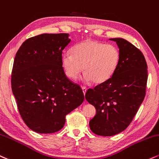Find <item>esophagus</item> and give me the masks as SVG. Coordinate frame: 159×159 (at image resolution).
Wrapping results in <instances>:
<instances>
[{
    "mask_svg": "<svg viewBox=\"0 0 159 159\" xmlns=\"http://www.w3.org/2000/svg\"><path fill=\"white\" fill-rule=\"evenodd\" d=\"M81 89H82V90H83V93H84V95H85L86 93H87V88L84 87H81Z\"/></svg>",
    "mask_w": 159,
    "mask_h": 159,
    "instance_id": "34e87169",
    "label": "esophagus"
}]
</instances>
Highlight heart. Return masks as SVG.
<instances>
[{
	"label": "heart",
	"instance_id": "b5f03b06",
	"mask_svg": "<svg viewBox=\"0 0 159 159\" xmlns=\"http://www.w3.org/2000/svg\"><path fill=\"white\" fill-rule=\"evenodd\" d=\"M61 61L68 78L76 79L84 70V81L101 84L112 78L117 70L120 52L113 45L86 40L75 45L72 53H62Z\"/></svg>",
	"mask_w": 159,
	"mask_h": 159
}]
</instances>
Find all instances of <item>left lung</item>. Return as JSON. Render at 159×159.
<instances>
[{
    "label": "left lung",
    "mask_w": 159,
    "mask_h": 159,
    "mask_svg": "<svg viewBox=\"0 0 159 159\" xmlns=\"http://www.w3.org/2000/svg\"><path fill=\"white\" fill-rule=\"evenodd\" d=\"M110 40L119 49L117 70L107 81L89 89L85 95L96 110L89 128L101 136L116 135L129 126L144 101L147 81V66L141 52L124 38Z\"/></svg>",
    "instance_id": "left-lung-1"
}]
</instances>
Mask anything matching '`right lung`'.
<instances>
[{"instance_id":"right-lung-1","label":"right lung","mask_w":159,"mask_h":159,"mask_svg":"<svg viewBox=\"0 0 159 159\" xmlns=\"http://www.w3.org/2000/svg\"><path fill=\"white\" fill-rule=\"evenodd\" d=\"M67 33H43L25 41L15 55L12 90L20 116L30 129L49 134L64 127L65 116L84 100L61 64L62 52L71 41Z\"/></svg>"}]
</instances>
